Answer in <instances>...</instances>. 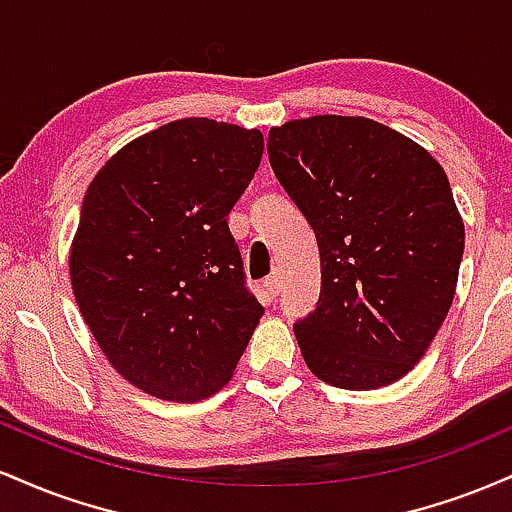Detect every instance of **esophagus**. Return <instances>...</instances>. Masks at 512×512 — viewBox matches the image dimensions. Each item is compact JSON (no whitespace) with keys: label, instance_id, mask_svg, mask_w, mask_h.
Wrapping results in <instances>:
<instances>
[{"label":"esophagus","instance_id":"34e87169","mask_svg":"<svg viewBox=\"0 0 512 512\" xmlns=\"http://www.w3.org/2000/svg\"><path fill=\"white\" fill-rule=\"evenodd\" d=\"M281 286H284V281H281V274L279 272H272L264 279V291L269 293V296H279Z\"/></svg>","mask_w":512,"mask_h":512}]
</instances>
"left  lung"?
Here are the masks:
<instances>
[{
  "label": "left lung",
  "mask_w": 512,
  "mask_h": 512,
  "mask_svg": "<svg viewBox=\"0 0 512 512\" xmlns=\"http://www.w3.org/2000/svg\"><path fill=\"white\" fill-rule=\"evenodd\" d=\"M269 163L313 226L322 286L293 325L322 383L378 390L431 346L457 289L464 223L424 146L368 117L269 129Z\"/></svg>",
  "instance_id": "1"
}]
</instances>
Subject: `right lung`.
<instances>
[{"label": "right lung", "instance_id": "1", "mask_svg": "<svg viewBox=\"0 0 512 512\" xmlns=\"http://www.w3.org/2000/svg\"><path fill=\"white\" fill-rule=\"evenodd\" d=\"M262 151L260 129L185 117L122 146L88 185L69 252L76 305L146 395L219 392L264 315L226 221Z\"/></svg>", "mask_w": 512, "mask_h": 512}]
</instances>
